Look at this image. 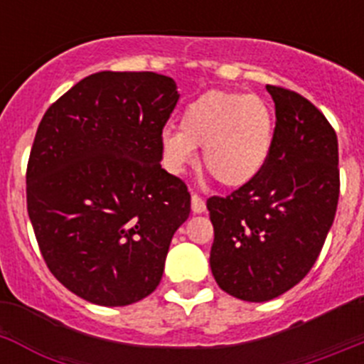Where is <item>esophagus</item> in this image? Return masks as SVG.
I'll use <instances>...</instances> for the list:
<instances>
[{"label": "esophagus", "mask_w": 364, "mask_h": 364, "mask_svg": "<svg viewBox=\"0 0 364 364\" xmlns=\"http://www.w3.org/2000/svg\"><path fill=\"white\" fill-rule=\"evenodd\" d=\"M191 210L193 213H204L205 210V202L202 200V197L197 195V193H193L191 195Z\"/></svg>", "instance_id": "34e87169"}]
</instances>
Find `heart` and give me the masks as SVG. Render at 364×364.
Masks as SVG:
<instances>
[{
  "instance_id": "heart-1",
  "label": "heart",
  "mask_w": 364,
  "mask_h": 364,
  "mask_svg": "<svg viewBox=\"0 0 364 364\" xmlns=\"http://www.w3.org/2000/svg\"><path fill=\"white\" fill-rule=\"evenodd\" d=\"M275 120L257 95L210 91L186 107L180 131L162 134L167 166L182 171L202 147L204 169L226 188H240L264 169L273 149Z\"/></svg>"
}]
</instances>
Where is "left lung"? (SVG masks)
<instances>
[{
  "mask_svg": "<svg viewBox=\"0 0 364 364\" xmlns=\"http://www.w3.org/2000/svg\"><path fill=\"white\" fill-rule=\"evenodd\" d=\"M275 138L264 169L228 197H210V264L226 294L264 302L306 277L332 228L339 200L337 134L299 92L266 87Z\"/></svg>",
  "mask_w": 364,
  "mask_h": 364,
  "instance_id": "8db88e82",
  "label": "left lung"
}]
</instances>
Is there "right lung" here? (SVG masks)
<instances>
[{"instance_id":"right-lung-1","label":"right lung","mask_w":364,"mask_h":364,"mask_svg":"<svg viewBox=\"0 0 364 364\" xmlns=\"http://www.w3.org/2000/svg\"><path fill=\"white\" fill-rule=\"evenodd\" d=\"M178 102L156 73L80 80L38 125L27 211L45 264L67 290L127 306L156 290L191 195L162 169V131Z\"/></svg>"}]
</instances>
